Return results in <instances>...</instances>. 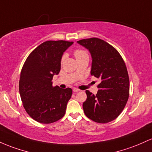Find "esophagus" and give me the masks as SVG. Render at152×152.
Returning <instances> with one entry per match:
<instances>
[{
    "instance_id": "obj_1",
    "label": "esophagus",
    "mask_w": 152,
    "mask_h": 152,
    "mask_svg": "<svg viewBox=\"0 0 152 152\" xmlns=\"http://www.w3.org/2000/svg\"><path fill=\"white\" fill-rule=\"evenodd\" d=\"M80 91V90L78 89H76V88H73V92H78V91Z\"/></svg>"
}]
</instances>
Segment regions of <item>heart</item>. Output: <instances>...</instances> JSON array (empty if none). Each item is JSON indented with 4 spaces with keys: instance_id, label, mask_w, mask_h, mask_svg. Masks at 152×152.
I'll return each instance as SVG.
<instances>
[{
    "instance_id": "heart-1",
    "label": "heart",
    "mask_w": 152,
    "mask_h": 152,
    "mask_svg": "<svg viewBox=\"0 0 152 152\" xmlns=\"http://www.w3.org/2000/svg\"><path fill=\"white\" fill-rule=\"evenodd\" d=\"M74 56L76 57V60L79 59V58H84V57H88V54L86 51L84 50L81 49H77L74 51ZM66 58V55H63L62 56V58H61V63L63 62V61Z\"/></svg>"
}]
</instances>
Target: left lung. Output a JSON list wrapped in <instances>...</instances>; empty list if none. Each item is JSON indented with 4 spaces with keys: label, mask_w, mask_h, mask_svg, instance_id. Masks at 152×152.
Here are the masks:
<instances>
[{
    "label": "left lung",
    "mask_w": 152,
    "mask_h": 152,
    "mask_svg": "<svg viewBox=\"0 0 152 152\" xmlns=\"http://www.w3.org/2000/svg\"><path fill=\"white\" fill-rule=\"evenodd\" d=\"M78 43L89 50L92 58L91 75L101 79L96 95L86 90L83 109L87 118L99 123L116 119L129 96V77L123 58L115 48L96 37Z\"/></svg>",
    "instance_id": "obj_1"
}]
</instances>
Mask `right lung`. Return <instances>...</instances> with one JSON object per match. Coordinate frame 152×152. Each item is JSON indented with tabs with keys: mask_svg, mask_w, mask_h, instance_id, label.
Listing matches in <instances>:
<instances>
[{
	"mask_svg": "<svg viewBox=\"0 0 152 152\" xmlns=\"http://www.w3.org/2000/svg\"><path fill=\"white\" fill-rule=\"evenodd\" d=\"M73 42L46 41L26 58L21 71L19 93L25 110L37 122L49 124L61 119L72 95L71 88L53 86L52 79L61 71V61Z\"/></svg>",
	"mask_w": 152,
	"mask_h": 152,
	"instance_id": "obj_1",
	"label": "right lung"
}]
</instances>
